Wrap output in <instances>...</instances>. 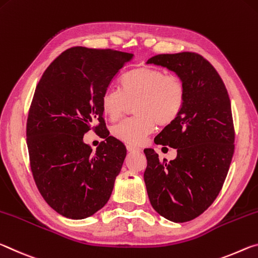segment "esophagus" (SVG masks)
<instances>
[{
	"instance_id": "1",
	"label": "esophagus",
	"mask_w": 258,
	"mask_h": 258,
	"mask_svg": "<svg viewBox=\"0 0 258 258\" xmlns=\"http://www.w3.org/2000/svg\"><path fill=\"white\" fill-rule=\"evenodd\" d=\"M126 150H128L129 152H138V151H141V149H139V147L132 146V145H128V146H126Z\"/></svg>"
}]
</instances>
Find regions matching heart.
<instances>
[{"instance_id":"heart-1","label":"heart","mask_w":258,"mask_h":258,"mask_svg":"<svg viewBox=\"0 0 258 258\" xmlns=\"http://www.w3.org/2000/svg\"><path fill=\"white\" fill-rule=\"evenodd\" d=\"M120 91L106 89L100 96L105 116L115 121L133 103L136 116L121 121L112 129L121 142L139 145L153 132L155 124L166 126L179 116L186 100V88L181 79L167 75L162 70L139 66L122 75Z\"/></svg>"}]
</instances>
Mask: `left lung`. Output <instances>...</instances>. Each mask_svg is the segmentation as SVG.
Listing matches in <instances>:
<instances>
[{
    "label": "left lung",
    "mask_w": 258,
    "mask_h": 258,
    "mask_svg": "<svg viewBox=\"0 0 258 258\" xmlns=\"http://www.w3.org/2000/svg\"><path fill=\"white\" fill-rule=\"evenodd\" d=\"M147 64L175 72L186 88L179 116L154 139L177 149L175 160H159L145 149L144 181L152 207L175 223L208 209L224 184L234 152V126L225 84L214 66L196 52L163 53Z\"/></svg>",
    "instance_id": "1"
}]
</instances>
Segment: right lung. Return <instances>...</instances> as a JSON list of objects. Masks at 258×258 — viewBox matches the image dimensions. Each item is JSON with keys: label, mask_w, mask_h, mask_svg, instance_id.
<instances>
[{"label": "right lung", "mask_w": 258, "mask_h": 258, "mask_svg": "<svg viewBox=\"0 0 258 258\" xmlns=\"http://www.w3.org/2000/svg\"><path fill=\"white\" fill-rule=\"evenodd\" d=\"M133 53L74 46L44 71L29 107L26 137L34 180L53 210L72 219L90 217L107 204L126 155L105 132L92 152L83 142L90 127L106 130L100 96Z\"/></svg>", "instance_id": "add662e5"}]
</instances>
